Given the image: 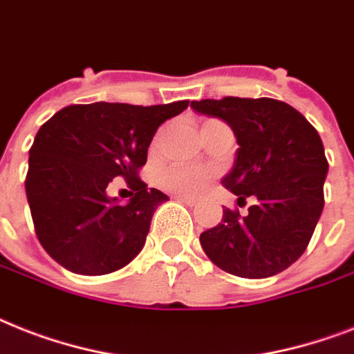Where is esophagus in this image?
<instances>
[{"mask_svg": "<svg viewBox=\"0 0 354 354\" xmlns=\"http://www.w3.org/2000/svg\"><path fill=\"white\" fill-rule=\"evenodd\" d=\"M174 198H176L178 202L185 203V205H189V207H194V205H198V200H196V198L185 196V194H178V196H174Z\"/></svg>", "mask_w": 354, "mask_h": 354, "instance_id": "obj_1", "label": "esophagus"}]
</instances>
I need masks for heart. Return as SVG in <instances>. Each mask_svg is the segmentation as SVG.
<instances>
[{"instance_id":"obj_1","label":"heart","mask_w":354,"mask_h":354,"mask_svg":"<svg viewBox=\"0 0 354 354\" xmlns=\"http://www.w3.org/2000/svg\"><path fill=\"white\" fill-rule=\"evenodd\" d=\"M212 178V171L207 167H182L172 165L160 172V185L167 191L178 192V194H198L203 191V187Z\"/></svg>"}]
</instances>
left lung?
Instances as JSON below:
<instances>
[{
	"label": "left lung",
	"instance_id": "left-lung-1",
	"mask_svg": "<svg viewBox=\"0 0 354 354\" xmlns=\"http://www.w3.org/2000/svg\"><path fill=\"white\" fill-rule=\"evenodd\" d=\"M191 107L231 125L240 149L222 183L238 203L254 200L245 214L225 207L222 222L200 234L203 251L234 277L278 274L306 252L324 209L329 163L317 129L272 97L227 96Z\"/></svg>",
	"mask_w": 354,
	"mask_h": 354
}]
</instances>
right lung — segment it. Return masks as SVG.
<instances>
[{
  "label": "right lung",
  "instance_id": "add662e5",
  "mask_svg": "<svg viewBox=\"0 0 354 354\" xmlns=\"http://www.w3.org/2000/svg\"><path fill=\"white\" fill-rule=\"evenodd\" d=\"M189 107L87 103L57 111L37 131L28 151L25 191L34 231L50 258L76 274H107L142 251L152 214L169 200L147 189L140 169L158 127ZM114 177L131 189L120 206L106 196Z\"/></svg>",
  "mask_w": 354,
  "mask_h": 354
}]
</instances>
